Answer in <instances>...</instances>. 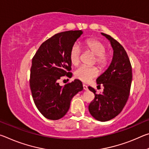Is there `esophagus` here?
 <instances>
[{
	"label": "esophagus",
	"mask_w": 149,
	"mask_h": 149,
	"mask_svg": "<svg viewBox=\"0 0 149 149\" xmlns=\"http://www.w3.org/2000/svg\"><path fill=\"white\" fill-rule=\"evenodd\" d=\"M83 87H84V90H88L87 85H86L85 84H83Z\"/></svg>",
	"instance_id": "1"
}]
</instances>
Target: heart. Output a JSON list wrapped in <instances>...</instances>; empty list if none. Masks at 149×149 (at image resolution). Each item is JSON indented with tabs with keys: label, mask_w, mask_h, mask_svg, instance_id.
I'll return each mask as SVG.
<instances>
[{
	"label": "heart",
	"mask_w": 149,
	"mask_h": 149,
	"mask_svg": "<svg viewBox=\"0 0 149 149\" xmlns=\"http://www.w3.org/2000/svg\"><path fill=\"white\" fill-rule=\"evenodd\" d=\"M84 49L95 55L94 63L100 69L105 68L110 62V54L106 52L107 46L100 40L90 38L84 42ZM81 50L77 44L72 47L69 52L70 61L72 65H77L80 62ZM98 71L95 67H87L82 65L75 70V76L84 82H89L97 76Z\"/></svg>",
	"instance_id": "heart-1"
}]
</instances>
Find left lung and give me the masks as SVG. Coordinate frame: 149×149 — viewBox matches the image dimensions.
I'll list each match as a JSON object with an SVG mask.
<instances>
[{"label": "left lung", "mask_w": 149, "mask_h": 149, "mask_svg": "<svg viewBox=\"0 0 149 149\" xmlns=\"http://www.w3.org/2000/svg\"><path fill=\"white\" fill-rule=\"evenodd\" d=\"M110 41L114 56L110 66L97 79V83L104 87L102 94H96L91 87L89 89L95 99L89 105V111L93 118L106 122L115 118L122 112L130 96L132 81V68L124 48L109 35L102 33Z\"/></svg>", "instance_id": "obj_1"}]
</instances>
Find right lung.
Returning a JSON list of instances; mask_svg holds the SVG:
<instances>
[{
	"mask_svg": "<svg viewBox=\"0 0 149 149\" xmlns=\"http://www.w3.org/2000/svg\"><path fill=\"white\" fill-rule=\"evenodd\" d=\"M83 33L81 30L55 34L42 42L32 58L29 85L35 106L44 117L56 120L70 108L72 98L82 91L79 79L60 86L63 76L72 77L69 52Z\"/></svg>",
	"mask_w": 149,
	"mask_h": 149,
	"instance_id": "right-lung-1",
	"label": "right lung"
}]
</instances>
